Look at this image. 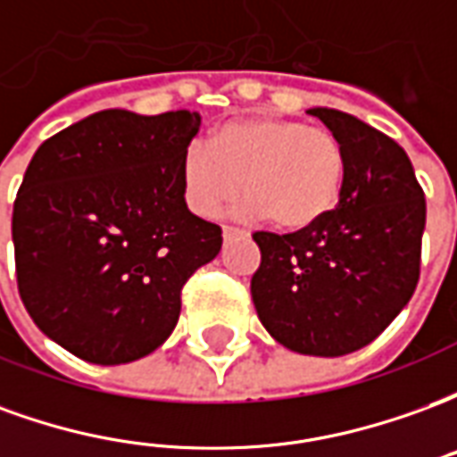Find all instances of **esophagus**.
<instances>
[{
    "label": "esophagus",
    "instance_id": "1",
    "mask_svg": "<svg viewBox=\"0 0 457 457\" xmlns=\"http://www.w3.org/2000/svg\"><path fill=\"white\" fill-rule=\"evenodd\" d=\"M239 235H245V232H242V229H237V228H229V225H225V228H222V237H225V239L239 237Z\"/></svg>",
    "mask_w": 457,
    "mask_h": 457
}]
</instances>
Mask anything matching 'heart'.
Listing matches in <instances>:
<instances>
[{"label": "heart", "instance_id": "b5f03b06", "mask_svg": "<svg viewBox=\"0 0 457 457\" xmlns=\"http://www.w3.org/2000/svg\"><path fill=\"white\" fill-rule=\"evenodd\" d=\"M239 212L281 229H308L336 208L345 183L343 141L333 131L284 117H247L222 124L208 146H190L180 163L188 208L215 218L239 193Z\"/></svg>", "mask_w": 457, "mask_h": 457}]
</instances>
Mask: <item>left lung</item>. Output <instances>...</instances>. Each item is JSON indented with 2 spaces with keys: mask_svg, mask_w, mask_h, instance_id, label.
<instances>
[{
  "mask_svg": "<svg viewBox=\"0 0 457 457\" xmlns=\"http://www.w3.org/2000/svg\"><path fill=\"white\" fill-rule=\"evenodd\" d=\"M343 141L336 210L288 235L254 232L252 301L288 350L340 357L370 345L411 301L421 274L426 198L406 151L353 114L308 110Z\"/></svg>",
  "mask_w": 457,
  "mask_h": 457,
  "instance_id": "8db88e82",
  "label": "left lung"
}]
</instances>
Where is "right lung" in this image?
<instances>
[{"label":"right lung","mask_w":457,"mask_h":457,"mask_svg":"<svg viewBox=\"0 0 457 457\" xmlns=\"http://www.w3.org/2000/svg\"><path fill=\"white\" fill-rule=\"evenodd\" d=\"M200 114L103 110L36 149L12 215L16 287L41 333L93 364L134 362L173 333L180 291L218 257L180 163Z\"/></svg>","instance_id":"add662e5"}]
</instances>
